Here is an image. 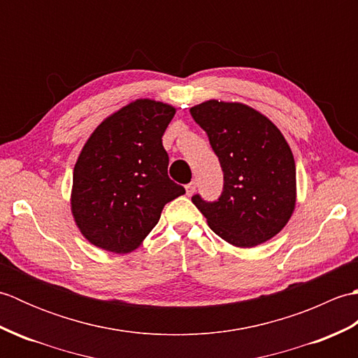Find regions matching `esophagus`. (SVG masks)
I'll list each match as a JSON object with an SVG mask.
<instances>
[{"instance_id": "34e87169", "label": "esophagus", "mask_w": 358, "mask_h": 358, "mask_svg": "<svg viewBox=\"0 0 358 358\" xmlns=\"http://www.w3.org/2000/svg\"><path fill=\"white\" fill-rule=\"evenodd\" d=\"M195 189H196V181H191V183L186 185V194L191 196L195 192Z\"/></svg>"}]
</instances>
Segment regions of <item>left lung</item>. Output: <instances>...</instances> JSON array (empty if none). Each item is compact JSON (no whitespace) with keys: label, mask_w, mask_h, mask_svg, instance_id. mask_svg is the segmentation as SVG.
<instances>
[{"label":"left lung","mask_w":358,"mask_h":358,"mask_svg":"<svg viewBox=\"0 0 358 358\" xmlns=\"http://www.w3.org/2000/svg\"><path fill=\"white\" fill-rule=\"evenodd\" d=\"M223 169L217 201L196 194L192 203L218 237L254 248L283 229L295 209V162L280 129L241 103L209 100L191 108Z\"/></svg>","instance_id":"left-lung-1"}]
</instances>
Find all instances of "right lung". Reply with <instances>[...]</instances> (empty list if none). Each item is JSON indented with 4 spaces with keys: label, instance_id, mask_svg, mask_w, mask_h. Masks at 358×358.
<instances>
[{
    "label": "right lung",
    "instance_id": "add662e5",
    "mask_svg": "<svg viewBox=\"0 0 358 358\" xmlns=\"http://www.w3.org/2000/svg\"><path fill=\"white\" fill-rule=\"evenodd\" d=\"M175 108L141 98L106 118L75 163L72 215L94 246L115 254L138 248L166 203L183 195L167 177L162 136Z\"/></svg>",
    "mask_w": 358,
    "mask_h": 358
}]
</instances>
